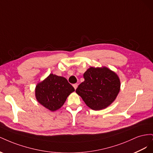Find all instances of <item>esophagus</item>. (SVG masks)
<instances>
[{
  "label": "esophagus",
  "instance_id": "1",
  "mask_svg": "<svg viewBox=\"0 0 153 153\" xmlns=\"http://www.w3.org/2000/svg\"><path fill=\"white\" fill-rule=\"evenodd\" d=\"M77 87H78V84H73V87L75 88V89H76Z\"/></svg>",
  "mask_w": 153,
  "mask_h": 153
}]
</instances>
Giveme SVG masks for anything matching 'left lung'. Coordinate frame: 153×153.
I'll return each mask as SVG.
<instances>
[{"label":"left lung","mask_w":153,"mask_h":153,"mask_svg":"<svg viewBox=\"0 0 153 153\" xmlns=\"http://www.w3.org/2000/svg\"><path fill=\"white\" fill-rule=\"evenodd\" d=\"M84 81L76 92L85 103L94 110L108 106L116 98L121 87L119 78L106 67H91L84 74Z\"/></svg>","instance_id":"obj_1"}]
</instances>
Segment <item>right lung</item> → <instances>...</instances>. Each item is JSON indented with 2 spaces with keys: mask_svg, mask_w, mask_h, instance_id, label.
<instances>
[{
  "mask_svg": "<svg viewBox=\"0 0 153 153\" xmlns=\"http://www.w3.org/2000/svg\"><path fill=\"white\" fill-rule=\"evenodd\" d=\"M74 91L75 89L66 78L51 73L37 84L35 94L40 104L51 111H55L61 107L68 96Z\"/></svg>",
  "mask_w": 153,
  "mask_h": 153,
  "instance_id": "right-lung-1",
  "label": "right lung"
}]
</instances>
